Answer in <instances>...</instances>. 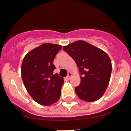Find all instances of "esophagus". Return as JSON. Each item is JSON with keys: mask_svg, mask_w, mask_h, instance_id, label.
<instances>
[{"mask_svg": "<svg viewBox=\"0 0 131 131\" xmlns=\"http://www.w3.org/2000/svg\"><path fill=\"white\" fill-rule=\"evenodd\" d=\"M71 76H72V73H70V72H69V73H68V75H67V80H70V79L71 78Z\"/></svg>", "mask_w": 131, "mask_h": 131, "instance_id": "1", "label": "esophagus"}]
</instances>
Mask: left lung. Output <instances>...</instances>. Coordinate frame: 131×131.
<instances>
[{"mask_svg":"<svg viewBox=\"0 0 131 131\" xmlns=\"http://www.w3.org/2000/svg\"><path fill=\"white\" fill-rule=\"evenodd\" d=\"M77 64L81 83L75 88L80 99L88 102L100 100L109 85L111 61L106 53L92 45L79 40L63 47Z\"/></svg>","mask_w":131,"mask_h":131,"instance_id":"obj_1","label":"left lung"}]
</instances>
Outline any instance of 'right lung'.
I'll return each mask as SVG.
<instances>
[{"label":"right lung","instance_id":"obj_1","mask_svg":"<svg viewBox=\"0 0 131 131\" xmlns=\"http://www.w3.org/2000/svg\"><path fill=\"white\" fill-rule=\"evenodd\" d=\"M62 48L60 45L43 43L28 52L21 64V75L25 87L38 104L50 106L61 95L64 80L53 74V63L56 54Z\"/></svg>","mask_w":131,"mask_h":131}]
</instances>
